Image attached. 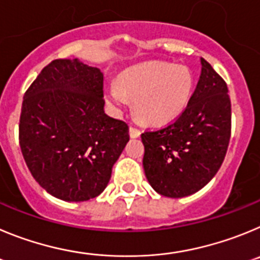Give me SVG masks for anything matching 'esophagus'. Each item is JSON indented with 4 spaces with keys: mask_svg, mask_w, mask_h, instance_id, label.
I'll return each mask as SVG.
<instances>
[{
    "mask_svg": "<svg viewBox=\"0 0 260 260\" xmlns=\"http://www.w3.org/2000/svg\"><path fill=\"white\" fill-rule=\"evenodd\" d=\"M140 135H141V131L139 129V128L133 127V125H131L129 127V136L132 137V139H137V137H140Z\"/></svg>",
    "mask_w": 260,
    "mask_h": 260,
    "instance_id": "esophagus-1",
    "label": "esophagus"
}]
</instances>
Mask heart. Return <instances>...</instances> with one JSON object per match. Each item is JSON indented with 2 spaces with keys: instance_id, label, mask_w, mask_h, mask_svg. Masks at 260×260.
<instances>
[{
  "instance_id": "1",
  "label": "heart",
  "mask_w": 260,
  "mask_h": 260,
  "mask_svg": "<svg viewBox=\"0 0 260 260\" xmlns=\"http://www.w3.org/2000/svg\"><path fill=\"white\" fill-rule=\"evenodd\" d=\"M193 76L188 67L168 62H150L119 75L116 84L105 89V100L121 111L135 100L136 116L149 124L172 120L182 113L191 95Z\"/></svg>"
}]
</instances>
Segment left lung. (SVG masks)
<instances>
[{"instance_id": "left-lung-1", "label": "left lung", "mask_w": 260, "mask_h": 260, "mask_svg": "<svg viewBox=\"0 0 260 260\" xmlns=\"http://www.w3.org/2000/svg\"><path fill=\"white\" fill-rule=\"evenodd\" d=\"M201 76L188 106L171 124L141 135L145 175L156 193L181 198L201 190L220 168L231 139L225 81L201 58Z\"/></svg>"}]
</instances>
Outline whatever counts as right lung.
<instances>
[{
  "label": "right lung",
  "instance_id": "add662e5",
  "mask_svg": "<svg viewBox=\"0 0 260 260\" xmlns=\"http://www.w3.org/2000/svg\"><path fill=\"white\" fill-rule=\"evenodd\" d=\"M104 106V74L78 59L50 62L25 92L20 149L34 179L55 198L83 202L109 184L129 133Z\"/></svg>",
  "mask_w": 260,
  "mask_h": 260
}]
</instances>
